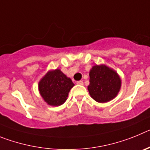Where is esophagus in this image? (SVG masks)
<instances>
[{
	"label": "esophagus",
	"instance_id": "1",
	"mask_svg": "<svg viewBox=\"0 0 150 150\" xmlns=\"http://www.w3.org/2000/svg\"><path fill=\"white\" fill-rule=\"evenodd\" d=\"M76 84L81 85V86H83V82L81 81V80H80V81H77V82H76Z\"/></svg>",
	"mask_w": 150,
	"mask_h": 150
}]
</instances>
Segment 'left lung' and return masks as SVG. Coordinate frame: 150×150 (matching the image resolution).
Returning <instances> with one entry per match:
<instances>
[{"label":"left lung","mask_w":150,"mask_h":150,"mask_svg":"<svg viewBox=\"0 0 150 150\" xmlns=\"http://www.w3.org/2000/svg\"><path fill=\"white\" fill-rule=\"evenodd\" d=\"M89 76L88 91L97 102L105 103L117 95L121 79L116 71L105 65H95L90 71Z\"/></svg>","instance_id":"1"}]
</instances>
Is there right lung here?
Here are the masks:
<instances>
[{"label": "right lung", "instance_id": "right-lung-1", "mask_svg": "<svg viewBox=\"0 0 150 150\" xmlns=\"http://www.w3.org/2000/svg\"><path fill=\"white\" fill-rule=\"evenodd\" d=\"M74 86L72 80L59 69L52 71L39 83V90L45 101L51 106L63 104L68 96L71 88Z\"/></svg>", "mask_w": 150, "mask_h": 150}]
</instances>
